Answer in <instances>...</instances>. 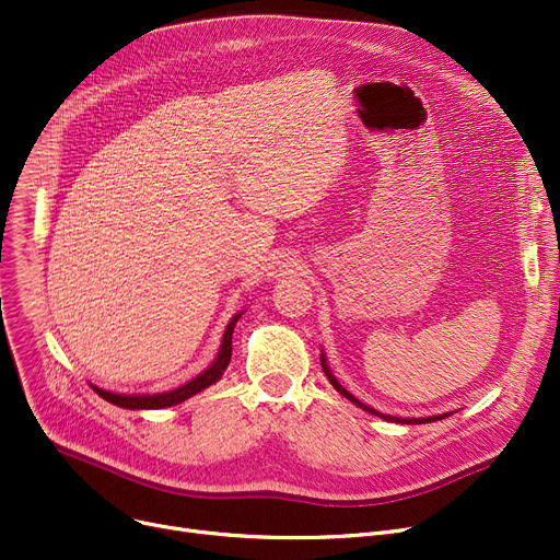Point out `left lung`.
Wrapping results in <instances>:
<instances>
[{
  "instance_id": "left-lung-1",
  "label": "left lung",
  "mask_w": 560,
  "mask_h": 560,
  "mask_svg": "<svg viewBox=\"0 0 560 560\" xmlns=\"http://www.w3.org/2000/svg\"><path fill=\"white\" fill-rule=\"evenodd\" d=\"M322 370H325V374H327V378H329V384L342 395V397H347L351 404H357L359 408H363V410H368V413H372V416H378V418H384V420H388V422H401V424H424V422H435V420H443V418H447V416H435V418H408V420H404V418H393V416H384V413H378V410H374V408H370V406H365V404H361L354 395H349L338 381H336V376L329 372V368H327V363H325V357H322Z\"/></svg>"
}]
</instances>
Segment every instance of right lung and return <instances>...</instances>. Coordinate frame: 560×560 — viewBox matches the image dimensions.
<instances>
[{
  "mask_svg": "<svg viewBox=\"0 0 560 560\" xmlns=\"http://www.w3.org/2000/svg\"><path fill=\"white\" fill-rule=\"evenodd\" d=\"M238 317H241V313L229 322V327H226V331H224V340H222V347H220V354H218L215 363H213L209 370H206V372H201L197 378L188 381V384H184L182 388L170 390V393H161V395H115V393H106V390H102V388H95V393H97L102 399H106V401H110V404H115V406H120V408H133V410H142V408H165V406H174V404L186 401L188 397L197 395L199 390H203V388H209L211 384H215V381L222 376V372L226 370V365H229V361H231V336H233V327H235V322H238Z\"/></svg>",
  "mask_w": 560,
  "mask_h": 560,
  "instance_id": "obj_1",
  "label": "right lung"
}]
</instances>
